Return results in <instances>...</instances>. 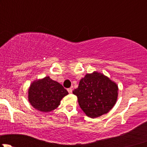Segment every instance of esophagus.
<instances>
[{
    "label": "esophagus",
    "mask_w": 147,
    "mask_h": 147,
    "mask_svg": "<svg viewBox=\"0 0 147 147\" xmlns=\"http://www.w3.org/2000/svg\"><path fill=\"white\" fill-rule=\"evenodd\" d=\"M67 91H68V92L69 93V94H71V93L72 92V88H69V89H67Z\"/></svg>",
    "instance_id": "34e87169"
}]
</instances>
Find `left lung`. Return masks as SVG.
<instances>
[{"instance_id":"left-lung-1","label":"left lung","mask_w":147,"mask_h":147,"mask_svg":"<svg viewBox=\"0 0 147 147\" xmlns=\"http://www.w3.org/2000/svg\"><path fill=\"white\" fill-rule=\"evenodd\" d=\"M87 117L96 118L107 114L116 104L118 86L104 74L96 72L87 74L72 92Z\"/></svg>"}]
</instances>
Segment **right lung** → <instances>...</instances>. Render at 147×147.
Listing matches in <instances>:
<instances>
[{
  "mask_svg": "<svg viewBox=\"0 0 147 147\" xmlns=\"http://www.w3.org/2000/svg\"><path fill=\"white\" fill-rule=\"evenodd\" d=\"M67 94L68 92L62 84L47 76L31 83L28 89V101L38 111L49 112L55 109Z\"/></svg>",
  "mask_w": 147,
  "mask_h": 147,
  "instance_id": "obj_1",
  "label": "right lung"
}]
</instances>
